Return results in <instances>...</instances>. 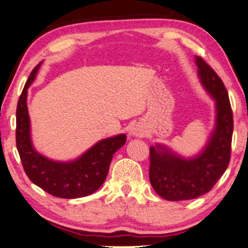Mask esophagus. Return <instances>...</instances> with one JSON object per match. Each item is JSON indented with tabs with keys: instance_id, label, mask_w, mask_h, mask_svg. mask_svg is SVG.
I'll list each match as a JSON object with an SVG mask.
<instances>
[{
	"instance_id": "obj_1",
	"label": "esophagus",
	"mask_w": 248,
	"mask_h": 248,
	"mask_svg": "<svg viewBox=\"0 0 248 248\" xmlns=\"http://www.w3.org/2000/svg\"><path fill=\"white\" fill-rule=\"evenodd\" d=\"M132 135H136V136H139V135H141L140 134V131H138V129H132Z\"/></svg>"
}]
</instances>
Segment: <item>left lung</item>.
I'll return each mask as SVG.
<instances>
[{"mask_svg": "<svg viewBox=\"0 0 248 248\" xmlns=\"http://www.w3.org/2000/svg\"><path fill=\"white\" fill-rule=\"evenodd\" d=\"M202 84L217 101V128L203 153L183 159L163 146L151 148L149 180L159 197L191 200L210 191L227 170L232 155V110L224 82L203 58L197 57Z\"/></svg>", "mask_w": 248, "mask_h": 248, "instance_id": "left-lung-1", "label": "left lung"}]
</instances>
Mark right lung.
I'll list each match as a JSON object with an SVG mask.
<instances>
[{
  "mask_svg": "<svg viewBox=\"0 0 248 248\" xmlns=\"http://www.w3.org/2000/svg\"><path fill=\"white\" fill-rule=\"evenodd\" d=\"M40 64L31 72L16 106V142L21 163L31 182L47 193L64 199L86 197L102 186L113 154L123 147L127 137L118 135L101 140L82 157L69 163L54 162L34 151L30 140L27 90L34 79Z\"/></svg>",
  "mask_w": 248,
  "mask_h": 248,
  "instance_id": "right-lung-1",
  "label": "right lung"
}]
</instances>
